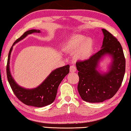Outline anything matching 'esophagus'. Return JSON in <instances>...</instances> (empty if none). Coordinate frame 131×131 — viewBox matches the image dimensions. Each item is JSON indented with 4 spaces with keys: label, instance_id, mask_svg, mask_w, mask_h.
<instances>
[{
    "label": "esophagus",
    "instance_id": "1",
    "mask_svg": "<svg viewBox=\"0 0 131 131\" xmlns=\"http://www.w3.org/2000/svg\"><path fill=\"white\" fill-rule=\"evenodd\" d=\"M70 72H75V71H76V67L74 65H71L70 66Z\"/></svg>",
    "mask_w": 131,
    "mask_h": 131
}]
</instances>
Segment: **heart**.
Wrapping results in <instances>:
<instances>
[{
    "mask_svg": "<svg viewBox=\"0 0 131 131\" xmlns=\"http://www.w3.org/2000/svg\"><path fill=\"white\" fill-rule=\"evenodd\" d=\"M94 43L92 39L81 35H75L68 39L64 45V49L70 53H74L77 60L84 61L88 59L93 51Z\"/></svg>",
    "mask_w": 131,
    "mask_h": 131,
    "instance_id": "obj_1",
    "label": "heart"
}]
</instances>
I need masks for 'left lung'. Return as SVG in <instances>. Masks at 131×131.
<instances>
[{
    "instance_id": "obj_1",
    "label": "left lung",
    "mask_w": 131,
    "mask_h": 131,
    "mask_svg": "<svg viewBox=\"0 0 131 131\" xmlns=\"http://www.w3.org/2000/svg\"><path fill=\"white\" fill-rule=\"evenodd\" d=\"M104 36L100 51L88 60L78 62V91L81 99L89 103H101L113 97L122 82L125 72V59L121 44L112 34L102 29ZM109 57L106 71L100 67V62Z\"/></svg>"
}]
</instances>
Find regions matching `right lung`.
Masks as SVG:
<instances>
[{"mask_svg": "<svg viewBox=\"0 0 131 131\" xmlns=\"http://www.w3.org/2000/svg\"><path fill=\"white\" fill-rule=\"evenodd\" d=\"M40 32H41V31L39 29H32L28 30L14 42L9 52L6 66L8 82L17 98L25 104L36 107L46 106L54 102L56 99L59 85L66 75L69 72V65L56 68L51 71L43 82L36 88H25L16 83L11 75L10 70V59L13 46L23 40L28 35Z\"/></svg>", "mask_w": 131, "mask_h": 131, "instance_id": "right-lung-1", "label": "right lung"}]
</instances>
